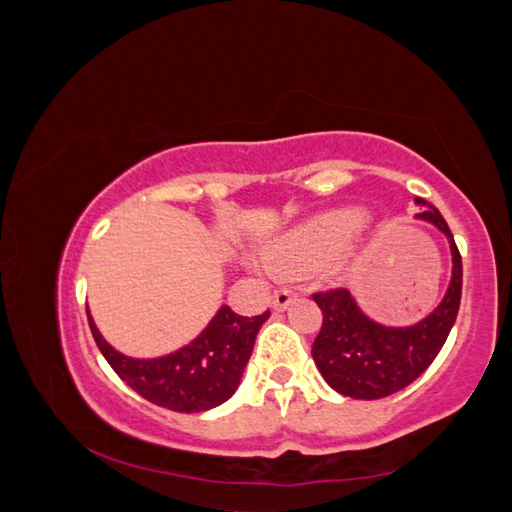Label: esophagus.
Here are the masks:
<instances>
[{
  "instance_id": "1",
  "label": "esophagus",
  "mask_w": 512,
  "mask_h": 512,
  "mask_svg": "<svg viewBox=\"0 0 512 512\" xmlns=\"http://www.w3.org/2000/svg\"><path fill=\"white\" fill-rule=\"evenodd\" d=\"M295 297H297V293H295V290H290V288L277 290V293L273 295V308L275 310H286L290 304L295 302Z\"/></svg>"
}]
</instances>
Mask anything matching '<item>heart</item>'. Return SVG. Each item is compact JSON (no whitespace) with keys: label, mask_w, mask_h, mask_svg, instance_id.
Listing matches in <instances>:
<instances>
[{"label":"heart","mask_w":512,"mask_h":512,"mask_svg":"<svg viewBox=\"0 0 512 512\" xmlns=\"http://www.w3.org/2000/svg\"><path fill=\"white\" fill-rule=\"evenodd\" d=\"M359 208H335L288 230L266 250L268 266L284 275H304L328 264L366 228Z\"/></svg>","instance_id":"1"}]
</instances>
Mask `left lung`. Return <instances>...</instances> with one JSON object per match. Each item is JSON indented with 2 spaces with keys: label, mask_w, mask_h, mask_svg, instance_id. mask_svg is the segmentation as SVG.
<instances>
[{
  "label": "left lung",
  "mask_w": 512,
  "mask_h": 512,
  "mask_svg": "<svg viewBox=\"0 0 512 512\" xmlns=\"http://www.w3.org/2000/svg\"><path fill=\"white\" fill-rule=\"evenodd\" d=\"M422 213L415 219L444 233L453 257L450 284L433 313L410 326H386L359 308L350 290L317 293L322 308V330L313 344V359L328 386L353 399H382L413 384L433 364L446 344L462 299V257L444 217L424 199H415Z\"/></svg>",
  "instance_id": "left-lung-1"
}]
</instances>
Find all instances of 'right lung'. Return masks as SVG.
<instances>
[{
    "label": "right lung",
    "mask_w": 512,
    "mask_h": 512,
    "mask_svg": "<svg viewBox=\"0 0 512 512\" xmlns=\"http://www.w3.org/2000/svg\"><path fill=\"white\" fill-rule=\"evenodd\" d=\"M86 313L95 344L115 373L148 402L177 413H204L235 395L259 328L270 317V310L242 317L222 306L190 344L162 357L139 359L110 346L88 308Z\"/></svg>",
    "instance_id": "1"
}]
</instances>
